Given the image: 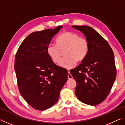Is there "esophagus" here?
Here are the masks:
<instances>
[{"instance_id": "obj_1", "label": "esophagus", "mask_w": 125, "mask_h": 125, "mask_svg": "<svg viewBox=\"0 0 125 125\" xmlns=\"http://www.w3.org/2000/svg\"><path fill=\"white\" fill-rule=\"evenodd\" d=\"M72 78H73L72 75L71 74L70 72H69V71H68V79H71Z\"/></svg>"}]
</instances>
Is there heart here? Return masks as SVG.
I'll use <instances>...</instances> for the list:
<instances>
[{
	"label": "heart",
	"mask_w": 125,
	"mask_h": 125,
	"mask_svg": "<svg viewBox=\"0 0 125 125\" xmlns=\"http://www.w3.org/2000/svg\"><path fill=\"white\" fill-rule=\"evenodd\" d=\"M56 44H50L47 47V53L53 62L57 63L62 56V51L65 50V57L59 65L64 68L71 69L77 61L85 60L89 51V43L85 37H80L77 33L66 31L56 39Z\"/></svg>",
	"instance_id": "b5f03b06"
}]
</instances>
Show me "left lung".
<instances>
[{
	"mask_svg": "<svg viewBox=\"0 0 125 125\" xmlns=\"http://www.w3.org/2000/svg\"><path fill=\"white\" fill-rule=\"evenodd\" d=\"M72 27L84 33L89 43L85 60L70 73L77 82L75 95L82 103L96 105L105 100L116 77L113 50L104 38L88 26Z\"/></svg>",
	"mask_w": 125,
	"mask_h": 125,
	"instance_id": "left-lung-1",
	"label": "left lung"
}]
</instances>
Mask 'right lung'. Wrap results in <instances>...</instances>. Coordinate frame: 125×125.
I'll return each mask as SVG.
<instances>
[{"instance_id":"obj_1","label":"right lung","mask_w":125,"mask_h":125,"mask_svg":"<svg viewBox=\"0 0 125 125\" xmlns=\"http://www.w3.org/2000/svg\"><path fill=\"white\" fill-rule=\"evenodd\" d=\"M62 26L30 34L21 44L15 58L19 90L32 108L45 110L57 103L68 79V71L57 65L47 47Z\"/></svg>"}]
</instances>
